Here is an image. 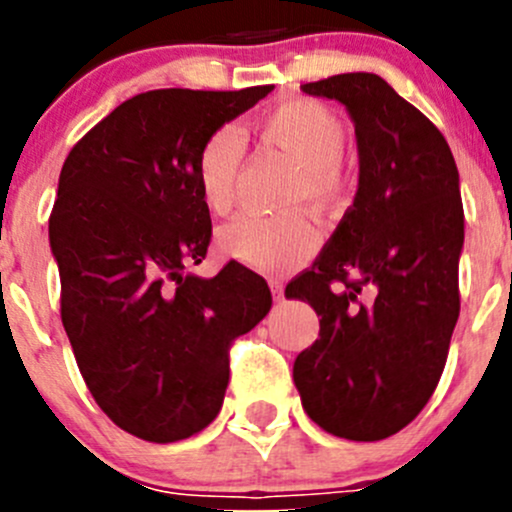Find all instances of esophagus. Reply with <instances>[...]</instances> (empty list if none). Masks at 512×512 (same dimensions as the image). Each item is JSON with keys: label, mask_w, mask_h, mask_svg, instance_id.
<instances>
[{"label": "esophagus", "mask_w": 512, "mask_h": 512, "mask_svg": "<svg viewBox=\"0 0 512 512\" xmlns=\"http://www.w3.org/2000/svg\"><path fill=\"white\" fill-rule=\"evenodd\" d=\"M270 287H272V294H275V299L277 302H280V299H285V287H282V282H270Z\"/></svg>", "instance_id": "34e87169"}]
</instances>
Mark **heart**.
<instances>
[{"instance_id":"obj_1","label":"heart","mask_w":512,"mask_h":512,"mask_svg":"<svg viewBox=\"0 0 512 512\" xmlns=\"http://www.w3.org/2000/svg\"><path fill=\"white\" fill-rule=\"evenodd\" d=\"M262 143L275 148L297 175L282 198L285 208L324 210L342 193L347 128L342 118L314 98H292L272 108L257 126ZM245 160V141L235 126H220L200 143L195 156V185L213 215H227L237 203ZM225 252L260 272H285L302 265L317 247L319 235L304 215H242L220 235Z\"/></svg>"}]
</instances>
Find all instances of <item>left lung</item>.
Masks as SVG:
<instances>
[{
    "mask_svg": "<svg viewBox=\"0 0 512 512\" xmlns=\"http://www.w3.org/2000/svg\"><path fill=\"white\" fill-rule=\"evenodd\" d=\"M302 91L347 106L359 190L314 265L285 289L319 317L294 384L324 431L381 441L421 414L446 366L461 312L458 168L443 133L381 76L337 74Z\"/></svg>",
    "mask_w": 512,
    "mask_h": 512,
    "instance_id": "left-lung-1",
    "label": "left lung"
}]
</instances>
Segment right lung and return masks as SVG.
Returning a JSON list of instances; mask_svg holds the SVG:
<instances>
[{
  "label": "right lung",
  "instance_id": "1",
  "mask_svg": "<svg viewBox=\"0 0 512 512\" xmlns=\"http://www.w3.org/2000/svg\"><path fill=\"white\" fill-rule=\"evenodd\" d=\"M272 89L146 91L61 168L49 215L61 322L98 409L143 441H183L218 416L232 342L272 307L265 277L240 262L213 280L188 272L213 237L200 143Z\"/></svg>",
  "mask_w": 512,
  "mask_h": 512
}]
</instances>
